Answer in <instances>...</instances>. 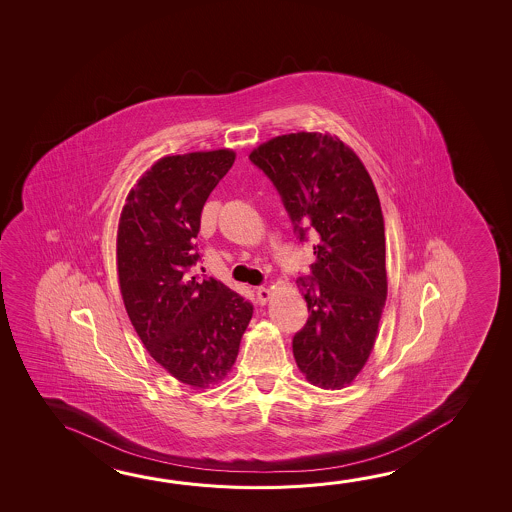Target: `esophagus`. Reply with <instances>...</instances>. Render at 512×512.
Segmentation results:
<instances>
[{
	"mask_svg": "<svg viewBox=\"0 0 512 512\" xmlns=\"http://www.w3.org/2000/svg\"><path fill=\"white\" fill-rule=\"evenodd\" d=\"M255 295H257V302H259L260 305H264L268 302L271 291H269L268 287H257V289H255Z\"/></svg>",
	"mask_w": 512,
	"mask_h": 512,
	"instance_id": "34e87169",
	"label": "esophagus"
}]
</instances>
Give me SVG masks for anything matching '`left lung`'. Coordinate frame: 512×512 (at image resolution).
Instances as JSON below:
<instances>
[{
    "label": "left lung",
    "mask_w": 512,
    "mask_h": 512,
    "mask_svg": "<svg viewBox=\"0 0 512 512\" xmlns=\"http://www.w3.org/2000/svg\"><path fill=\"white\" fill-rule=\"evenodd\" d=\"M250 162L277 189L296 239L316 262L298 277L307 323L293 336L296 365L322 388H343L365 365L386 300L385 219L356 154L318 133L277 136Z\"/></svg>",
    "instance_id": "left-lung-1"
}]
</instances>
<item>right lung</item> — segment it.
I'll return each instance as SVG.
<instances>
[{
  "instance_id": "add662e5",
  "label": "right lung",
  "mask_w": 512,
  "mask_h": 512,
  "mask_svg": "<svg viewBox=\"0 0 512 512\" xmlns=\"http://www.w3.org/2000/svg\"><path fill=\"white\" fill-rule=\"evenodd\" d=\"M234 151L167 156L145 172L118 225L120 291L136 334L181 383L225 379L253 305L216 278L190 277L201 257V212Z\"/></svg>"
}]
</instances>
